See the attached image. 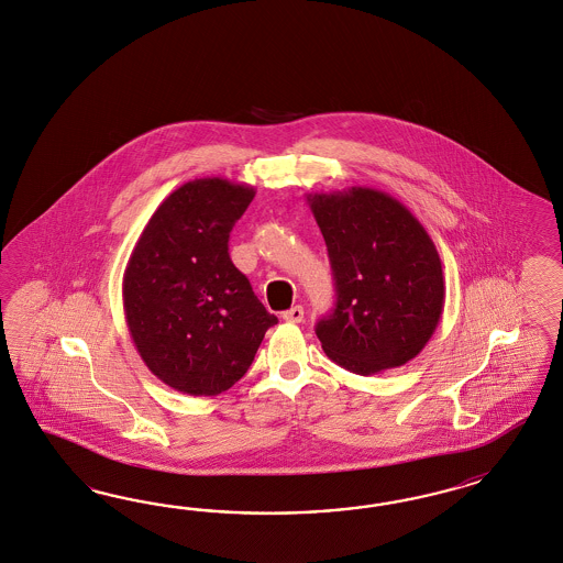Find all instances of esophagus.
I'll list each match as a JSON object with an SVG mask.
<instances>
[{"label": "esophagus", "instance_id": "esophagus-1", "mask_svg": "<svg viewBox=\"0 0 563 563\" xmlns=\"http://www.w3.org/2000/svg\"><path fill=\"white\" fill-rule=\"evenodd\" d=\"M283 320L292 322V324H299V322H303V307H290L289 311H285V313H283Z\"/></svg>", "mask_w": 563, "mask_h": 563}]
</instances>
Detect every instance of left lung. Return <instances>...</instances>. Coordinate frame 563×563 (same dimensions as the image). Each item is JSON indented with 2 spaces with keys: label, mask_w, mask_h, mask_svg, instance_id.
<instances>
[{
  "label": "left lung",
  "mask_w": 563,
  "mask_h": 563,
  "mask_svg": "<svg viewBox=\"0 0 563 563\" xmlns=\"http://www.w3.org/2000/svg\"><path fill=\"white\" fill-rule=\"evenodd\" d=\"M332 264L336 306L316 325L325 355L375 375L417 357L442 318V260L423 224L386 191L307 194Z\"/></svg>",
  "instance_id": "obj_1"
}]
</instances>
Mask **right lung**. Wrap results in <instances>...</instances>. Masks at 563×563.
Segmentation results:
<instances>
[{
  "instance_id": "obj_1",
  "label": "right lung",
  "mask_w": 563,
  "mask_h": 563,
  "mask_svg": "<svg viewBox=\"0 0 563 563\" xmlns=\"http://www.w3.org/2000/svg\"><path fill=\"white\" fill-rule=\"evenodd\" d=\"M256 189L222 177L184 184L154 210L123 273V311L146 367L189 396H217L250 369L276 316L229 257Z\"/></svg>"
}]
</instances>
